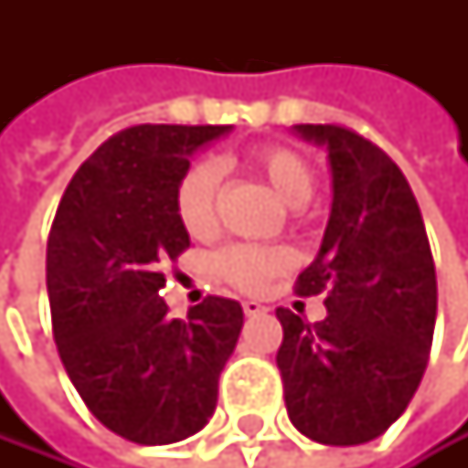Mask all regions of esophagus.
I'll use <instances>...</instances> for the list:
<instances>
[{"instance_id":"34e87169","label":"esophagus","mask_w":468,"mask_h":468,"mask_svg":"<svg viewBox=\"0 0 468 468\" xmlns=\"http://www.w3.org/2000/svg\"><path fill=\"white\" fill-rule=\"evenodd\" d=\"M266 312V305L258 303V300H244V314L247 317H255V314H263Z\"/></svg>"}]
</instances>
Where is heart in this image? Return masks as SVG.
<instances>
[{
  "label": "heart",
  "mask_w": 468,
  "mask_h": 468,
  "mask_svg": "<svg viewBox=\"0 0 468 468\" xmlns=\"http://www.w3.org/2000/svg\"><path fill=\"white\" fill-rule=\"evenodd\" d=\"M239 165L266 182L289 207L312 202L317 190V174L300 151L263 143L239 156ZM218 171L210 163L190 165L174 190V213L190 239H210L218 224ZM292 266V252L281 244H229L213 258V272L239 292H263L266 283L283 275Z\"/></svg>",
  "instance_id": "1"
}]
</instances>
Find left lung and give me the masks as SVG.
Wrapping results in <instances>:
<instances>
[{"label": "left lung", "mask_w": 468, "mask_h": 468, "mask_svg": "<svg viewBox=\"0 0 468 468\" xmlns=\"http://www.w3.org/2000/svg\"><path fill=\"white\" fill-rule=\"evenodd\" d=\"M328 145L334 205L323 247L294 294H325V320L292 309L278 370L292 424L317 443L379 438L419 390L432 348L438 283L432 250L404 174L348 125H297Z\"/></svg>", "instance_id": "1"}]
</instances>
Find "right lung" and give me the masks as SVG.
<instances>
[{
	"mask_svg": "<svg viewBox=\"0 0 468 468\" xmlns=\"http://www.w3.org/2000/svg\"><path fill=\"white\" fill-rule=\"evenodd\" d=\"M229 125H132L67 185L47 239L52 336L89 412L125 441L156 446L199 432L244 312L207 294L187 320L159 297L190 247L174 190L193 151Z\"/></svg>",
	"mask_w": 468,
	"mask_h": 468,
	"instance_id": "1",
	"label": "right lung"
}]
</instances>
